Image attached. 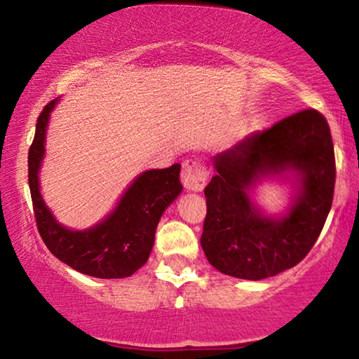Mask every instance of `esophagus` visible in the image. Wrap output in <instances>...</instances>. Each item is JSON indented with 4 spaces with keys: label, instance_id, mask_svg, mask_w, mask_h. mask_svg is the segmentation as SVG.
<instances>
[{
    "label": "esophagus",
    "instance_id": "34e87169",
    "mask_svg": "<svg viewBox=\"0 0 359 359\" xmlns=\"http://www.w3.org/2000/svg\"><path fill=\"white\" fill-rule=\"evenodd\" d=\"M205 180H208V175H205L204 166L198 160L184 161L183 170H181V181H183L186 189L199 193V191L204 189Z\"/></svg>",
    "mask_w": 359,
    "mask_h": 359
}]
</instances>
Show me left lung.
Listing matches in <instances>:
<instances>
[{
	"instance_id": "obj_1",
	"label": "left lung",
	"mask_w": 359,
	"mask_h": 359,
	"mask_svg": "<svg viewBox=\"0 0 359 359\" xmlns=\"http://www.w3.org/2000/svg\"><path fill=\"white\" fill-rule=\"evenodd\" d=\"M217 173L205 186L203 247L229 276L258 281L296 266L311 252L330 212L335 155L320 112L306 109L212 156ZM264 180L290 184V204L268 215L256 203Z\"/></svg>"
}]
</instances>
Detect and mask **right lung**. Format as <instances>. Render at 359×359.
I'll return each instance as SVG.
<instances>
[{
    "label": "right lung",
    "instance_id": "add662e5",
    "mask_svg": "<svg viewBox=\"0 0 359 359\" xmlns=\"http://www.w3.org/2000/svg\"><path fill=\"white\" fill-rule=\"evenodd\" d=\"M58 101L53 100L43 107L29 149V188L39 233L47 248L76 271L101 279L129 278L147 263L161 215L183 191L181 165L142 171L104 219L81 230L65 227L48 209L41 193L48 121Z\"/></svg>",
    "mask_w": 359,
    "mask_h": 359
}]
</instances>
